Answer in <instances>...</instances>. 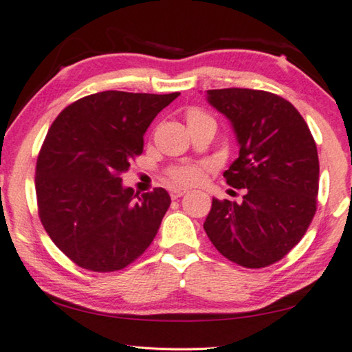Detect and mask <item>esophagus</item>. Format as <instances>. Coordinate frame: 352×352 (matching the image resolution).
I'll list each match as a JSON object with an SVG mask.
<instances>
[{
    "label": "esophagus",
    "mask_w": 352,
    "mask_h": 352,
    "mask_svg": "<svg viewBox=\"0 0 352 352\" xmlns=\"http://www.w3.org/2000/svg\"><path fill=\"white\" fill-rule=\"evenodd\" d=\"M188 190L187 188H181V187H175V188H171L170 190V195H171V198L173 200H176V198H179V197H182V195H186Z\"/></svg>",
    "instance_id": "esophagus-1"
}]
</instances>
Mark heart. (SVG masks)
Returning <instances> with one entry per match:
<instances>
[{
	"instance_id": "obj_1",
	"label": "heart",
	"mask_w": 352,
	"mask_h": 352,
	"mask_svg": "<svg viewBox=\"0 0 352 352\" xmlns=\"http://www.w3.org/2000/svg\"><path fill=\"white\" fill-rule=\"evenodd\" d=\"M201 114L200 111H188L187 117ZM211 165L208 162H184V164L173 165L166 170V177L176 184L181 186H195L206 177Z\"/></svg>"
}]
</instances>
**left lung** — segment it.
Listing matches in <instances>:
<instances>
[{
	"label": "left lung",
	"instance_id": "obj_1",
	"mask_svg": "<svg viewBox=\"0 0 352 352\" xmlns=\"http://www.w3.org/2000/svg\"><path fill=\"white\" fill-rule=\"evenodd\" d=\"M232 122L239 157L223 173L244 188L243 203L212 198L205 232L214 248L244 268L276 263L307 233L319 192L318 147L307 122L283 96L254 89L208 90Z\"/></svg>",
	"mask_w": 352,
	"mask_h": 352
}]
</instances>
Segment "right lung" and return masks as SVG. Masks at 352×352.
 <instances>
[{
  "label": "right lung",
  "instance_id": "add662e5",
  "mask_svg": "<svg viewBox=\"0 0 352 352\" xmlns=\"http://www.w3.org/2000/svg\"><path fill=\"white\" fill-rule=\"evenodd\" d=\"M179 94L108 90L58 114L36 162L43 227L71 262L96 273L129 267L155 238L171 198L165 188L138 195L122 186L142 136Z\"/></svg>",
  "mask_w": 352,
  "mask_h": 352
}]
</instances>
